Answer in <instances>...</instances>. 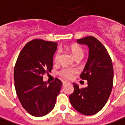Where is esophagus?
<instances>
[{
  "instance_id": "esophagus-1",
  "label": "esophagus",
  "mask_w": 125,
  "mask_h": 125,
  "mask_svg": "<svg viewBox=\"0 0 125 125\" xmlns=\"http://www.w3.org/2000/svg\"><path fill=\"white\" fill-rule=\"evenodd\" d=\"M70 83V82L68 81H63V85H65V84H68Z\"/></svg>"
}]
</instances>
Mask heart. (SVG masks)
Wrapping results in <instances>:
<instances>
[{
	"label": "heart",
	"mask_w": 125,
	"mask_h": 125,
	"mask_svg": "<svg viewBox=\"0 0 125 125\" xmlns=\"http://www.w3.org/2000/svg\"><path fill=\"white\" fill-rule=\"evenodd\" d=\"M70 52H72V55L73 56V58H82L83 57L84 52L83 50V49L81 48V47H79V46H76V45H73L70 47ZM60 58V50H58L56 53H55V55H54V62L58 63L59 62ZM76 72V70L74 68H63L60 72V75L61 76L65 77V78H71L73 77V74Z\"/></svg>",
	"instance_id": "1"
}]
</instances>
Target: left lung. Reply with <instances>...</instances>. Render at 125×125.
I'll list each match as a JSON object with an SVG mask.
<instances>
[{
	"instance_id": "1",
	"label": "left lung",
	"mask_w": 125,
	"mask_h": 125,
	"mask_svg": "<svg viewBox=\"0 0 125 125\" xmlns=\"http://www.w3.org/2000/svg\"><path fill=\"white\" fill-rule=\"evenodd\" d=\"M89 48V57L80 78L87 81V87L79 88L73 83L74 91L70 95L75 109L85 115H92L102 109L113 88V67L111 59L101 42L93 36L77 40Z\"/></svg>"
}]
</instances>
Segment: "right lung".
Segmentation results:
<instances>
[{"mask_svg": "<svg viewBox=\"0 0 125 125\" xmlns=\"http://www.w3.org/2000/svg\"><path fill=\"white\" fill-rule=\"evenodd\" d=\"M58 44L43 40L27 43L18 55L14 71V85L20 103L34 117H42L53 109L62 85L60 79L48 85L43 75L50 72Z\"/></svg>", "mask_w": 125, "mask_h": 125, "instance_id": "1", "label": "right lung"}]
</instances>
